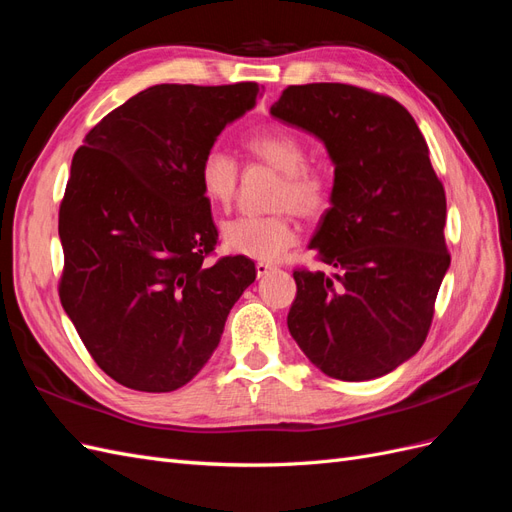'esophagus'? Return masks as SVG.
I'll return each mask as SVG.
<instances>
[{"mask_svg": "<svg viewBox=\"0 0 512 512\" xmlns=\"http://www.w3.org/2000/svg\"><path fill=\"white\" fill-rule=\"evenodd\" d=\"M273 269H275V267H273V265H269V262H265V260L256 262V273H258V277H265V275H269Z\"/></svg>", "mask_w": 512, "mask_h": 512, "instance_id": "1", "label": "esophagus"}]
</instances>
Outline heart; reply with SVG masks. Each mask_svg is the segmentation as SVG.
Here are the masks:
<instances>
[{"mask_svg": "<svg viewBox=\"0 0 512 512\" xmlns=\"http://www.w3.org/2000/svg\"><path fill=\"white\" fill-rule=\"evenodd\" d=\"M250 158L282 173L273 205L284 207L269 215H241L222 226V241L232 254L275 260L297 241L294 211L318 218L331 207V179L320 168L307 166L309 147L288 128L260 130L245 138ZM198 185L213 207L228 209L239 188V164L220 147H211L198 164Z\"/></svg>", "mask_w": 512, "mask_h": 512, "instance_id": "1", "label": "heart"}]
</instances>
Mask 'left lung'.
<instances>
[{"label": "left lung", "mask_w": 512, "mask_h": 512, "mask_svg": "<svg viewBox=\"0 0 512 512\" xmlns=\"http://www.w3.org/2000/svg\"><path fill=\"white\" fill-rule=\"evenodd\" d=\"M271 115L318 136L335 164L331 207L309 241L331 273H292L288 331L327 376L380 378L423 346L451 265L425 138L397 100L344 83L290 85Z\"/></svg>", "instance_id": "obj_1"}]
</instances>
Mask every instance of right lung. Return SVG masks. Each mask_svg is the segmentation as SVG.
Returning a JSON list of instances; mask_svg holds the SVG:
<instances>
[{"label": "right lung", "instance_id": "1", "mask_svg": "<svg viewBox=\"0 0 512 512\" xmlns=\"http://www.w3.org/2000/svg\"><path fill=\"white\" fill-rule=\"evenodd\" d=\"M258 91L153 85L96 123L74 153L59 207V299L98 367L128 389L188 384L256 280L245 256L205 262L218 228L198 164Z\"/></svg>", "mask_w": 512, "mask_h": 512}]
</instances>
